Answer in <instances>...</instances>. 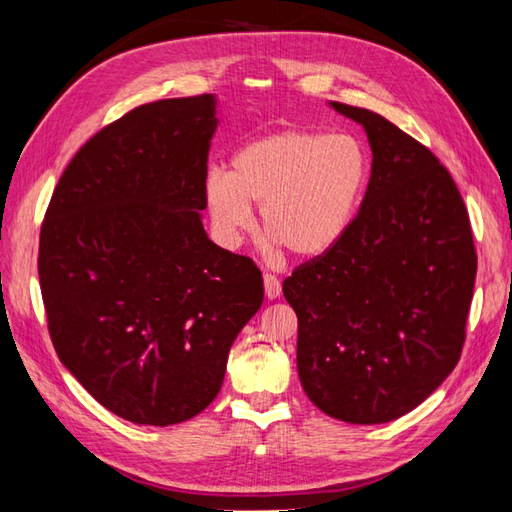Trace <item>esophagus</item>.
I'll return each instance as SVG.
<instances>
[{"mask_svg": "<svg viewBox=\"0 0 512 512\" xmlns=\"http://www.w3.org/2000/svg\"><path fill=\"white\" fill-rule=\"evenodd\" d=\"M264 292L270 301L279 299L281 295V281L273 273H264Z\"/></svg>", "mask_w": 512, "mask_h": 512, "instance_id": "obj_1", "label": "esophagus"}]
</instances>
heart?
Returning a JSON list of instances; mask_svg holds the SVG:
<instances>
[{
	"instance_id": "1",
	"label": "heart",
	"mask_w": 512,
	"mask_h": 512,
	"mask_svg": "<svg viewBox=\"0 0 512 512\" xmlns=\"http://www.w3.org/2000/svg\"><path fill=\"white\" fill-rule=\"evenodd\" d=\"M367 156L356 138L310 129H281L250 140L231 158V171L213 169L204 206L215 237L235 246L259 204L270 244L297 259H314L341 242L361 204Z\"/></svg>"
}]
</instances>
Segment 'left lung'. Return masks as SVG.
I'll list each match as a JSON object with an SVG mask.
<instances>
[{
    "label": "left lung",
    "instance_id": "8db88e82",
    "mask_svg": "<svg viewBox=\"0 0 512 512\" xmlns=\"http://www.w3.org/2000/svg\"><path fill=\"white\" fill-rule=\"evenodd\" d=\"M330 105L363 125L372 176L341 242L292 270L284 297L308 398L336 420L380 424L416 409L458 365L477 255L440 160L380 114Z\"/></svg>",
    "mask_w": 512,
    "mask_h": 512
}]
</instances>
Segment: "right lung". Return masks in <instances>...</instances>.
Returning <instances> with one entry per match:
<instances>
[{"mask_svg":"<svg viewBox=\"0 0 512 512\" xmlns=\"http://www.w3.org/2000/svg\"><path fill=\"white\" fill-rule=\"evenodd\" d=\"M215 96L140 105L76 151L39 235L54 350L116 416L169 427L222 387L262 308L253 259L213 244L200 213Z\"/></svg>","mask_w":512,"mask_h":512,"instance_id":"add662e5","label":"right lung"}]
</instances>
